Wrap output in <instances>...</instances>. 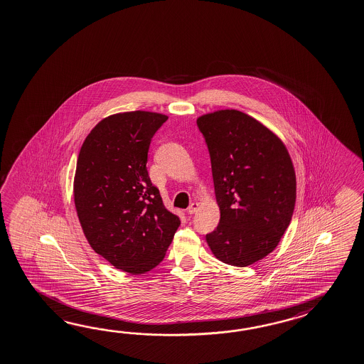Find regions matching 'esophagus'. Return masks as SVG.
<instances>
[{"mask_svg": "<svg viewBox=\"0 0 364 364\" xmlns=\"http://www.w3.org/2000/svg\"><path fill=\"white\" fill-rule=\"evenodd\" d=\"M199 210V204L198 203H191L188 205V208H187V213H190V215H193L195 212H198Z\"/></svg>", "mask_w": 364, "mask_h": 364, "instance_id": "34e87169", "label": "esophagus"}]
</instances>
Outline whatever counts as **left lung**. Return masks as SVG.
Wrapping results in <instances>:
<instances>
[{
  "label": "left lung",
  "instance_id": "8db88e82",
  "mask_svg": "<svg viewBox=\"0 0 364 364\" xmlns=\"http://www.w3.org/2000/svg\"><path fill=\"white\" fill-rule=\"evenodd\" d=\"M211 156L218 228L205 236L221 262L246 267L278 246L292 219L296 176L286 145L242 111L196 119Z\"/></svg>",
  "mask_w": 364,
  "mask_h": 364
}]
</instances>
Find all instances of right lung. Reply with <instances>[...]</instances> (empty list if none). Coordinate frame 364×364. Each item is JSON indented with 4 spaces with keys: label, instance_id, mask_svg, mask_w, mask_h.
<instances>
[{
    "label": "right lung",
    "instance_id": "obj_1",
    "mask_svg": "<svg viewBox=\"0 0 364 364\" xmlns=\"http://www.w3.org/2000/svg\"><path fill=\"white\" fill-rule=\"evenodd\" d=\"M166 120L141 110L102 119L77 160L73 196L85 237L95 253L134 275L164 259L181 224L146 170L151 140Z\"/></svg>",
    "mask_w": 364,
    "mask_h": 364
}]
</instances>
